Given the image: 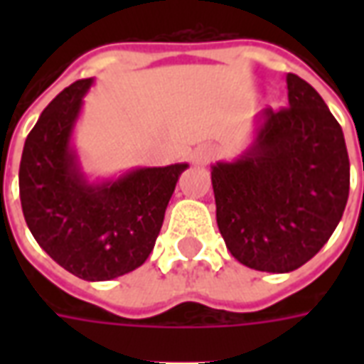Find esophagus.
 Here are the masks:
<instances>
[{"label":"esophagus","mask_w":364,"mask_h":364,"mask_svg":"<svg viewBox=\"0 0 364 364\" xmlns=\"http://www.w3.org/2000/svg\"><path fill=\"white\" fill-rule=\"evenodd\" d=\"M216 154L218 150L210 146V144H203V146H198L197 150L193 151V156H191V161L195 164V166H208L214 158H216Z\"/></svg>","instance_id":"1"}]
</instances>
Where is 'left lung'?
Segmentation results:
<instances>
[{
    "instance_id": "1",
    "label": "left lung",
    "mask_w": 364,
    "mask_h": 364,
    "mask_svg": "<svg viewBox=\"0 0 364 364\" xmlns=\"http://www.w3.org/2000/svg\"><path fill=\"white\" fill-rule=\"evenodd\" d=\"M289 107L263 109L252 146L213 166L216 222L230 253L265 273H290L320 252L343 216L349 156L320 93L287 74Z\"/></svg>"
}]
</instances>
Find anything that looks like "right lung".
<instances>
[{
  "label": "right lung",
  "mask_w": 364,
  "mask_h": 364,
  "mask_svg": "<svg viewBox=\"0 0 364 364\" xmlns=\"http://www.w3.org/2000/svg\"><path fill=\"white\" fill-rule=\"evenodd\" d=\"M93 77L50 101L21 156L19 195L38 245L83 281H111L142 265L156 245L166 208L187 164L138 167L91 183L72 134Z\"/></svg>",
  "instance_id": "obj_1"
}]
</instances>
